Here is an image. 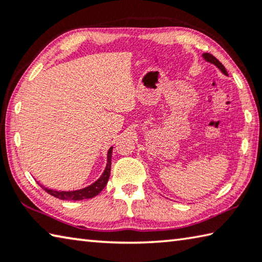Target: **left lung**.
Wrapping results in <instances>:
<instances>
[{"instance_id":"1","label":"left lung","mask_w":262,"mask_h":262,"mask_svg":"<svg viewBox=\"0 0 262 262\" xmlns=\"http://www.w3.org/2000/svg\"><path fill=\"white\" fill-rule=\"evenodd\" d=\"M203 56V59H205L206 61H208V62H210V63H212V64H215L217 68H219L222 73H223L224 75H228V72H227V69H225V67L223 64L221 63V62L216 59V57L214 56V55H211V54H209V53H205V54L202 55Z\"/></svg>"}]
</instances>
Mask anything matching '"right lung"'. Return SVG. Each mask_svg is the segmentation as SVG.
I'll return each instance as SVG.
<instances>
[{
    "label": "right lung",
    "mask_w": 262,
    "mask_h": 262,
    "mask_svg": "<svg viewBox=\"0 0 262 262\" xmlns=\"http://www.w3.org/2000/svg\"><path fill=\"white\" fill-rule=\"evenodd\" d=\"M112 149L113 147H111L108 152H107V164H106L105 171L103 172L100 178L95 181L94 184H91L90 186H88L85 188L78 189V190H72V192H64V190H54V189H50L45 187V186L40 185L41 187L46 190L48 194L53 195L60 200H73V201H78V200H84V199H92L96 195H98L101 190L104 189V187L107 184L108 178H110V173H111V159H112Z\"/></svg>",
    "instance_id": "right-lung-1"
}]
</instances>
